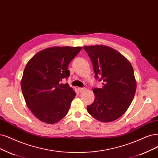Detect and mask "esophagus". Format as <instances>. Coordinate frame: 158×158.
Instances as JSON below:
<instances>
[{
  "mask_svg": "<svg viewBox=\"0 0 158 158\" xmlns=\"http://www.w3.org/2000/svg\"><path fill=\"white\" fill-rule=\"evenodd\" d=\"M85 89H86L85 88V87H83V88H79V89H78L79 92H83L84 90H85Z\"/></svg>",
  "mask_w": 158,
  "mask_h": 158,
  "instance_id": "34e87169",
  "label": "esophagus"
}]
</instances>
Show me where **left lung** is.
Here are the masks:
<instances>
[{"mask_svg": "<svg viewBox=\"0 0 158 158\" xmlns=\"http://www.w3.org/2000/svg\"><path fill=\"white\" fill-rule=\"evenodd\" d=\"M92 63L95 78L102 88H94L95 99L87 111L103 122H112L125 113L135 94L137 83L130 62L115 49L107 46H85Z\"/></svg>", "mask_w": 158, "mask_h": 158, "instance_id": "8db88e82", "label": "left lung"}]
</instances>
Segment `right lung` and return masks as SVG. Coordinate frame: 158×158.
Here are the masks:
<instances>
[{"label":"right lung","instance_id":"right-lung-1","mask_svg":"<svg viewBox=\"0 0 158 158\" xmlns=\"http://www.w3.org/2000/svg\"><path fill=\"white\" fill-rule=\"evenodd\" d=\"M81 47H52L28 62L21 82L27 107L40 120L55 124L66 115L76 94L68 83V65Z\"/></svg>","mask_w":158,"mask_h":158}]
</instances>
